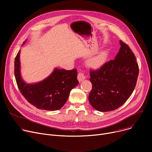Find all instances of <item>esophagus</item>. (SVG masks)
<instances>
[{
	"instance_id": "obj_1",
	"label": "esophagus",
	"mask_w": 152,
	"mask_h": 152,
	"mask_svg": "<svg viewBox=\"0 0 152 152\" xmlns=\"http://www.w3.org/2000/svg\"><path fill=\"white\" fill-rule=\"evenodd\" d=\"M85 79H86V76H85V75H84V73H78V75H77V79H78V81H79V82H81L82 81L84 80Z\"/></svg>"
}]
</instances>
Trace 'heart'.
Masks as SVG:
<instances>
[{
  "label": "heart",
  "mask_w": 152,
  "mask_h": 152,
  "mask_svg": "<svg viewBox=\"0 0 152 152\" xmlns=\"http://www.w3.org/2000/svg\"><path fill=\"white\" fill-rule=\"evenodd\" d=\"M105 55L106 54L105 52H101L97 56H95V57L90 59L89 63L91 65L94 67H99L102 65L103 61H104Z\"/></svg>",
  "instance_id": "heart-1"
}]
</instances>
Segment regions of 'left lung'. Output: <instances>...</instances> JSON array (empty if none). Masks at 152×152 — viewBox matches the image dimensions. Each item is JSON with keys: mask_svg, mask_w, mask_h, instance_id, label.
Returning a JSON list of instances; mask_svg holds the SVG:
<instances>
[{"mask_svg": "<svg viewBox=\"0 0 152 152\" xmlns=\"http://www.w3.org/2000/svg\"><path fill=\"white\" fill-rule=\"evenodd\" d=\"M119 42L121 47L115 60L90 71L92 88L89 100L95 110L102 112L122 106L136 85L139 75L136 58L128 45L122 41Z\"/></svg>", "mask_w": 152, "mask_h": 152, "instance_id": "1", "label": "left lung"}]
</instances>
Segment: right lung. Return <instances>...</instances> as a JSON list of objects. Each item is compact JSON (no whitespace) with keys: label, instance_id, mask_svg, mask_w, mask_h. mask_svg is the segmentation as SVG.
Wrapping results in <instances>:
<instances>
[{"label":"right lung","instance_id":"1","mask_svg":"<svg viewBox=\"0 0 152 152\" xmlns=\"http://www.w3.org/2000/svg\"><path fill=\"white\" fill-rule=\"evenodd\" d=\"M20 50L15 59V76L18 89L27 101L38 109L55 111L60 109L67 101L70 91L79 82L77 70L55 68L41 82L26 84L20 75Z\"/></svg>","mask_w":152,"mask_h":152}]
</instances>
